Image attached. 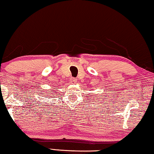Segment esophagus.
<instances>
[{"mask_svg": "<svg viewBox=\"0 0 154 154\" xmlns=\"http://www.w3.org/2000/svg\"><path fill=\"white\" fill-rule=\"evenodd\" d=\"M70 82H72V84H75V83H77V79L75 77H71L70 78Z\"/></svg>", "mask_w": 154, "mask_h": 154, "instance_id": "esophagus-1", "label": "esophagus"}]
</instances>
